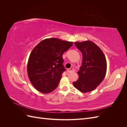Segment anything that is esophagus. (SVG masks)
I'll list each match as a JSON object with an SVG mask.
<instances>
[{"instance_id":"34e87169","label":"esophagus","mask_w":127,"mask_h":127,"mask_svg":"<svg viewBox=\"0 0 127 127\" xmlns=\"http://www.w3.org/2000/svg\"><path fill=\"white\" fill-rule=\"evenodd\" d=\"M68 72H74V69H73L72 68H70L68 70Z\"/></svg>"}]
</instances>
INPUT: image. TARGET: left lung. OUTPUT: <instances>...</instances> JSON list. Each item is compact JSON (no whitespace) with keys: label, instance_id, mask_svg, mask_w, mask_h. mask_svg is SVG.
<instances>
[{"label":"left lung","instance_id":"left-lung-1","mask_svg":"<svg viewBox=\"0 0 127 127\" xmlns=\"http://www.w3.org/2000/svg\"><path fill=\"white\" fill-rule=\"evenodd\" d=\"M74 43L82 53L83 61L77 72L79 78L73 82V85L82 93L92 91L101 83L105 76V57L101 49L91 41Z\"/></svg>","mask_w":127,"mask_h":127}]
</instances>
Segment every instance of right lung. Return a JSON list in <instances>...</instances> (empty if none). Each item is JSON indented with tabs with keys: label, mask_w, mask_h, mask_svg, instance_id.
<instances>
[{
	"label": "right lung",
	"mask_w": 127,
	"mask_h": 127,
	"mask_svg": "<svg viewBox=\"0 0 127 127\" xmlns=\"http://www.w3.org/2000/svg\"><path fill=\"white\" fill-rule=\"evenodd\" d=\"M73 43L57 38L41 41L33 49L28 63L29 79L36 90L44 94L55 90L66 70L63 55Z\"/></svg>",
	"instance_id": "right-lung-1"
}]
</instances>
